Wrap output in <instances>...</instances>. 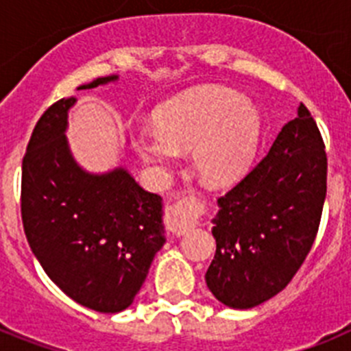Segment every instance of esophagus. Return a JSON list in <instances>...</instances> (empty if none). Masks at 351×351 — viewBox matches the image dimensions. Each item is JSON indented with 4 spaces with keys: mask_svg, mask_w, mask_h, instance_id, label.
Returning <instances> with one entry per match:
<instances>
[{
    "mask_svg": "<svg viewBox=\"0 0 351 351\" xmlns=\"http://www.w3.org/2000/svg\"><path fill=\"white\" fill-rule=\"evenodd\" d=\"M197 225L193 216V202L190 198H179L178 202L167 207V226L176 235H184Z\"/></svg>",
    "mask_w": 351,
    "mask_h": 351,
    "instance_id": "34e87169",
    "label": "esophagus"
}]
</instances>
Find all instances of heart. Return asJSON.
Wrapping results in <instances>:
<instances>
[{
  "label": "heart",
  "mask_w": 351,
  "mask_h": 351,
  "mask_svg": "<svg viewBox=\"0 0 351 351\" xmlns=\"http://www.w3.org/2000/svg\"><path fill=\"white\" fill-rule=\"evenodd\" d=\"M158 128H142L133 144L142 160L163 165L191 149V165L206 184L225 186L247 170L262 135L258 108L232 89L202 86L156 110Z\"/></svg>",
  "instance_id": "1"
}]
</instances>
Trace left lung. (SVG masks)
<instances>
[{
	"label": "left lung",
	"mask_w": 351,
	"mask_h": 351,
	"mask_svg": "<svg viewBox=\"0 0 351 351\" xmlns=\"http://www.w3.org/2000/svg\"><path fill=\"white\" fill-rule=\"evenodd\" d=\"M325 193L324 138L300 104L269 153L218 198L216 255L206 272L213 295L234 309L255 308L278 295L311 251Z\"/></svg>",
	"instance_id": "left-lung-1"
}]
</instances>
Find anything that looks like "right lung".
I'll return each mask as SVG.
<instances>
[{"instance_id": "right-lung-1", "label": "right lung", "mask_w": 351, "mask_h": 351, "mask_svg": "<svg viewBox=\"0 0 351 351\" xmlns=\"http://www.w3.org/2000/svg\"><path fill=\"white\" fill-rule=\"evenodd\" d=\"M100 77L79 89L114 82ZM75 98L42 114L23 158L21 214L40 265L70 299L100 313L133 302L154 255L165 244L161 197L125 169L89 173L64 137Z\"/></svg>"}]
</instances>
